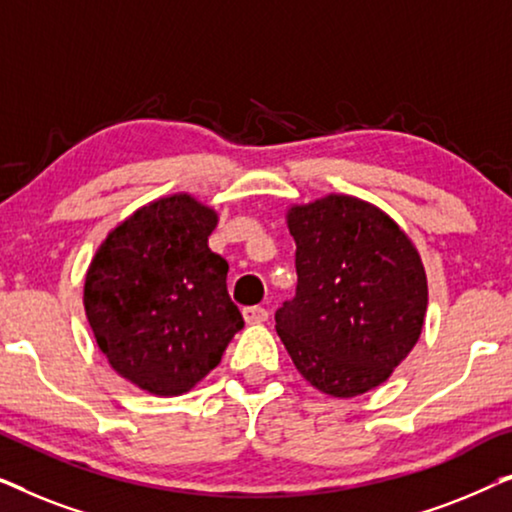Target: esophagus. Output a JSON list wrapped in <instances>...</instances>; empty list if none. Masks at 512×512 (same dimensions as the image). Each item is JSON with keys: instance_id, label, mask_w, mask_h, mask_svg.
<instances>
[{"instance_id": "obj_1", "label": "esophagus", "mask_w": 512, "mask_h": 512, "mask_svg": "<svg viewBox=\"0 0 512 512\" xmlns=\"http://www.w3.org/2000/svg\"><path fill=\"white\" fill-rule=\"evenodd\" d=\"M242 317L247 324H263V321H268V310L261 305H254V307H244L242 310Z\"/></svg>"}]
</instances>
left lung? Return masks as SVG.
<instances>
[{
	"instance_id": "obj_1",
	"label": "left lung",
	"mask_w": 512,
	"mask_h": 512,
	"mask_svg": "<svg viewBox=\"0 0 512 512\" xmlns=\"http://www.w3.org/2000/svg\"><path fill=\"white\" fill-rule=\"evenodd\" d=\"M296 298L275 314L298 373L333 398L380 387L417 345L429 284L408 233L373 202L328 193L286 209Z\"/></svg>"
}]
</instances>
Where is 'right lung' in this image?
<instances>
[{"mask_svg":"<svg viewBox=\"0 0 512 512\" xmlns=\"http://www.w3.org/2000/svg\"><path fill=\"white\" fill-rule=\"evenodd\" d=\"M214 207L191 193L146 202L109 230L86 270L83 307L118 375L153 396L188 394L244 321L209 249Z\"/></svg>","mask_w":512,"mask_h":512,"instance_id":"add662e5","label":"right lung"}]
</instances>
